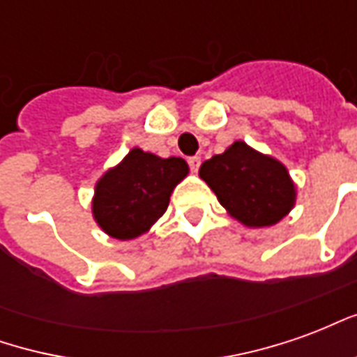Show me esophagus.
<instances>
[{
  "label": "esophagus",
  "instance_id": "34e87169",
  "mask_svg": "<svg viewBox=\"0 0 357 357\" xmlns=\"http://www.w3.org/2000/svg\"><path fill=\"white\" fill-rule=\"evenodd\" d=\"M187 162H189V168H191V172H199V166H201V158H199V156H191Z\"/></svg>",
  "mask_w": 357,
  "mask_h": 357
}]
</instances>
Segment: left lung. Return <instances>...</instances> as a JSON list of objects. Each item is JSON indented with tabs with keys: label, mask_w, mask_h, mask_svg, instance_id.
<instances>
[{
	"label": "left lung",
	"mask_w": 357,
	"mask_h": 357,
	"mask_svg": "<svg viewBox=\"0 0 357 357\" xmlns=\"http://www.w3.org/2000/svg\"><path fill=\"white\" fill-rule=\"evenodd\" d=\"M229 216L248 227L281 222L296 201V187L277 158L235 141L222 155L204 160L199 170Z\"/></svg>",
	"instance_id": "8db88e82"
}]
</instances>
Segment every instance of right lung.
I'll return each instance as SVG.
<instances>
[{"label":"right lung","mask_w":357,"mask_h":357,"mask_svg":"<svg viewBox=\"0 0 357 357\" xmlns=\"http://www.w3.org/2000/svg\"><path fill=\"white\" fill-rule=\"evenodd\" d=\"M187 174L189 166L179 156L160 158L132 149L97 181L91 202L95 222L114 239L139 237L166 212L174 187Z\"/></svg>","instance_id":"add662e5"}]
</instances>
